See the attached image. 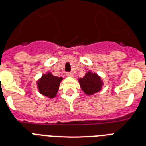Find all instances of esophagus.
<instances>
[{"label": "esophagus", "mask_w": 146, "mask_h": 146, "mask_svg": "<svg viewBox=\"0 0 146 146\" xmlns=\"http://www.w3.org/2000/svg\"><path fill=\"white\" fill-rule=\"evenodd\" d=\"M66 75L68 76V77H73V73L72 72H66Z\"/></svg>", "instance_id": "esophagus-1"}]
</instances>
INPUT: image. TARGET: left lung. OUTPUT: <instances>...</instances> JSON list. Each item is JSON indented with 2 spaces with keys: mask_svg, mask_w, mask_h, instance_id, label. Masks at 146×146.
I'll use <instances>...</instances> for the list:
<instances>
[{
  "mask_svg": "<svg viewBox=\"0 0 146 146\" xmlns=\"http://www.w3.org/2000/svg\"><path fill=\"white\" fill-rule=\"evenodd\" d=\"M80 85L82 90L87 95H93L101 90L103 85L101 78L96 73L88 72L82 78L79 80Z\"/></svg>",
  "mask_w": 146,
  "mask_h": 146,
  "instance_id": "8db88e82",
  "label": "left lung"
}]
</instances>
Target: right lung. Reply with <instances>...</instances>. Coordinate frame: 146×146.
Returning <instances> with one entry per match:
<instances>
[{
    "label": "right lung",
    "instance_id": "add662e5",
    "mask_svg": "<svg viewBox=\"0 0 146 146\" xmlns=\"http://www.w3.org/2000/svg\"><path fill=\"white\" fill-rule=\"evenodd\" d=\"M62 77L52 75L51 73L43 74L37 82L39 92L49 98H54L57 94Z\"/></svg>",
    "mask_w": 146,
    "mask_h": 146
}]
</instances>
